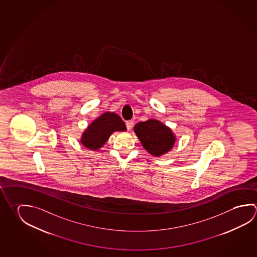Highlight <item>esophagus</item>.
Instances as JSON below:
<instances>
[{"instance_id": "34e87169", "label": "esophagus", "mask_w": 257, "mask_h": 257, "mask_svg": "<svg viewBox=\"0 0 257 257\" xmlns=\"http://www.w3.org/2000/svg\"><path fill=\"white\" fill-rule=\"evenodd\" d=\"M125 124H126L127 130H131L133 126H134V121L133 120H131V121H127L125 122Z\"/></svg>"}]
</instances>
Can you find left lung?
<instances>
[{"instance_id": "1", "label": "left lung", "mask_w": 257, "mask_h": 257, "mask_svg": "<svg viewBox=\"0 0 257 257\" xmlns=\"http://www.w3.org/2000/svg\"><path fill=\"white\" fill-rule=\"evenodd\" d=\"M134 131L144 148L155 157L169 153L175 144L176 136L171 128L156 119L136 123Z\"/></svg>"}]
</instances>
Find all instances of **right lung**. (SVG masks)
Segmentation results:
<instances>
[{
    "instance_id": "add662e5",
    "label": "right lung",
    "mask_w": 257,
    "mask_h": 257,
    "mask_svg": "<svg viewBox=\"0 0 257 257\" xmlns=\"http://www.w3.org/2000/svg\"><path fill=\"white\" fill-rule=\"evenodd\" d=\"M126 131L125 123L115 113L105 112L91 122L82 134L81 144L91 151H96L104 146L114 132Z\"/></svg>"
}]
</instances>
